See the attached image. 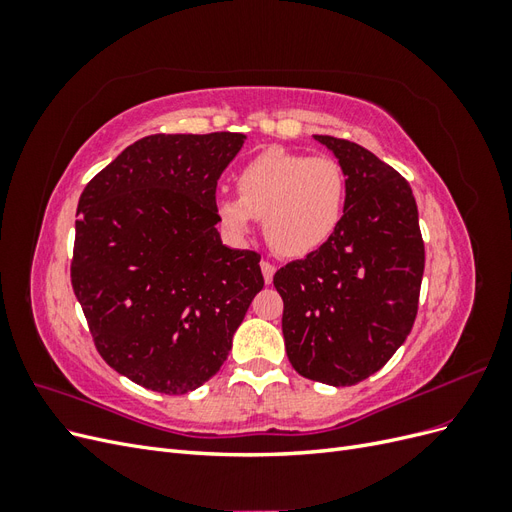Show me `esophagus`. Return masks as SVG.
Returning <instances> with one entry per match:
<instances>
[{"mask_svg": "<svg viewBox=\"0 0 512 512\" xmlns=\"http://www.w3.org/2000/svg\"><path fill=\"white\" fill-rule=\"evenodd\" d=\"M260 269H262V277H265V282L271 284L273 282V275H275V265H271L269 260H262L260 262Z\"/></svg>", "mask_w": 512, "mask_h": 512, "instance_id": "obj_1", "label": "esophagus"}]
</instances>
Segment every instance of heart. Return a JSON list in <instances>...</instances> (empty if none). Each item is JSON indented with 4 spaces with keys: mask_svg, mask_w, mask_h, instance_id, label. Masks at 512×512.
<instances>
[{
    "mask_svg": "<svg viewBox=\"0 0 512 512\" xmlns=\"http://www.w3.org/2000/svg\"><path fill=\"white\" fill-rule=\"evenodd\" d=\"M237 196L215 205L220 224L232 237L245 239L256 218L277 254L307 256L327 243L346 207V173L327 156L271 147L241 166Z\"/></svg>",
    "mask_w": 512,
    "mask_h": 512,
    "instance_id": "heart-1",
    "label": "heart"
}]
</instances>
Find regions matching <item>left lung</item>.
<instances>
[{
  "label": "left lung",
  "instance_id": "left-lung-1",
  "mask_svg": "<svg viewBox=\"0 0 512 512\" xmlns=\"http://www.w3.org/2000/svg\"><path fill=\"white\" fill-rule=\"evenodd\" d=\"M346 173L333 237L273 275L286 354L303 378L352 386L406 342L418 312L425 245L408 181L365 147L314 136Z\"/></svg>",
  "mask_w": 512,
  "mask_h": 512
}]
</instances>
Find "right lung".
I'll return each mask as SVG.
<instances>
[{
	"instance_id": "right-lung-1",
	"label": "right lung",
	"mask_w": 512,
	"mask_h": 512,
	"mask_svg": "<svg viewBox=\"0 0 512 512\" xmlns=\"http://www.w3.org/2000/svg\"><path fill=\"white\" fill-rule=\"evenodd\" d=\"M245 134H151L91 179L70 277L102 359L164 395L224 365L256 292L260 254L220 239L215 188Z\"/></svg>"
}]
</instances>
